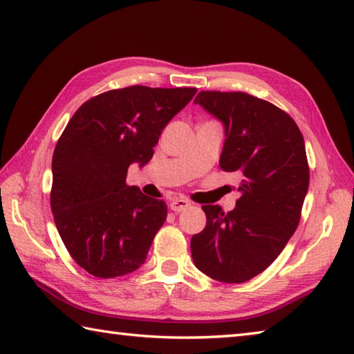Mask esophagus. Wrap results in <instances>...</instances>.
<instances>
[{
	"instance_id": "obj_1",
	"label": "esophagus",
	"mask_w": 354,
	"mask_h": 354,
	"mask_svg": "<svg viewBox=\"0 0 354 354\" xmlns=\"http://www.w3.org/2000/svg\"><path fill=\"white\" fill-rule=\"evenodd\" d=\"M189 207H190V201L183 199V198H176L170 202V209H173L175 213H181Z\"/></svg>"
}]
</instances>
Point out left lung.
<instances>
[{
    "mask_svg": "<svg viewBox=\"0 0 354 354\" xmlns=\"http://www.w3.org/2000/svg\"><path fill=\"white\" fill-rule=\"evenodd\" d=\"M194 103L222 122L219 165L240 175L236 208L204 205V231L192 237L194 265L222 283L263 272L295 232L309 190L301 131L275 104L246 93L201 91Z\"/></svg>",
    "mask_w": 354,
    "mask_h": 354,
    "instance_id": "1",
    "label": "left lung"
}]
</instances>
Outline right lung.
Wrapping results in <instances>:
<instances>
[{
	"mask_svg": "<svg viewBox=\"0 0 354 354\" xmlns=\"http://www.w3.org/2000/svg\"><path fill=\"white\" fill-rule=\"evenodd\" d=\"M196 91L112 89L85 102L66 124L53 153L50 204L65 248L86 272L122 277L146 261L167 205L127 185V169L150 161L162 129Z\"/></svg>",
	"mask_w": 354,
	"mask_h": 354,
	"instance_id": "right-lung-1",
	"label": "right lung"
}]
</instances>
